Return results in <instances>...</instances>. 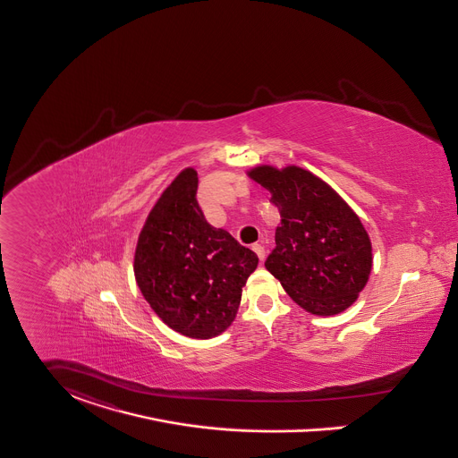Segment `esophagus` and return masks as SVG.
Returning a JSON list of instances; mask_svg holds the SVG:
<instances>
[{
    "mask_svg": "<svg viewBox=\"0 0 458 458\" xmlns=\"http://www.w3.org/2000/svg\"><path fill=\"white\" fill-rule=\"evenodd\" d=\"M251 250L259 255L260 262H264V259H266V250H264V246H262V244L255 243L251 246Z\"/></svg>",
    "mask_w": 458,
    "mask_h": 458,
    "instance_id": "esophagus-1",
    "label": "esophagus"
}]
</instances>
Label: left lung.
<instances>
[{"instance_id":"8db88e82","label":"left lung","mask_w":458,"mask_h":458,"mask_svg":"<svg viewBox=\"0 0 458 458\" xmlns=\"http://www.w3.org/2000/svg\"><path fill=\"white\" fill-rule=\"evenodd\" d=\"M246 175L279 210L266 269L314 316H335L358 301L373 266L363 222L330 183L297 165H257Z\"/></svg>"}]
</instances>
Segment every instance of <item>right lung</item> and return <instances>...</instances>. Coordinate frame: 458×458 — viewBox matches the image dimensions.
Instances as JSON below:
<instances>
[{
	"label": "right lung",
	"mask_w": 458,
	"mask_h": 458,
	"mask_svg": "<svg viewBox=\"0 0 458 458\" xmlns=\"http://www.w3.org/2000/svg\"><path fill=\"white\" fill-rule=\"evenodd\" d=\"M192 166L161 192L139 234L133 275L157 318L189 338H214L236 319L259 257L210 225L196 201Z\"/></svg>",
	"instance_id": "obj_1"
}]
</instances>
